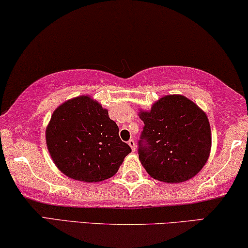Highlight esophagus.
<instances>
[{"mask_svg":"<svg viewBox=\"0 0 248 248\" xmlns=\"http://www.w3.org/2000/svg\"><path fill=\"white\" fill-rule=\"evenodd\" d=\"M128 145L131 146V148H132L133 151L136 150V144H135V141H134V140H128Z\"/></svg>","mask_w":248,"mask_h":248,"instance_id":"34e87169","label":"esophagus"}]
</instances>
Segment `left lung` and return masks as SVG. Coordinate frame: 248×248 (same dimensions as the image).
Wrapping results in <instances>:
<instances>
[{"mask_svg":"<svg viewBox=\"0 0 248 248\" xmlns=\"http://www.w3.org/2000/svg\"><path fill=\"white\" fill-rule=\"evenodd\" d=\"M144 128L138 140L141 164L155 180L181 183L205 166L211 148L205 112L184 95L171 94L140 112Z\"/></svg>","mask_w":248,"mask_h":248,"instance_id":"8db88e82","label":"left lung"}]
</instances>
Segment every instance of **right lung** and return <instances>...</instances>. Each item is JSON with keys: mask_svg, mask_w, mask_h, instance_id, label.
I'll return each instance as SVG.
<instances>
[{"mask_svg": "<svg viewBox=\"0 0 248 248\" xmlns=\"http://www.w3.org/2000/svg\"><path fill=\"white\" fill-rule=\"evenodd\" d=\"M51 158L73 180L100 182L115 174L132 149L119 136L108 110L88 95L60 106L46 132Z\"/></svg>", "mask_w": 248, "mask_h": 248, "instance_id": "add662e5", "label": "right lung"}]
</instances>
